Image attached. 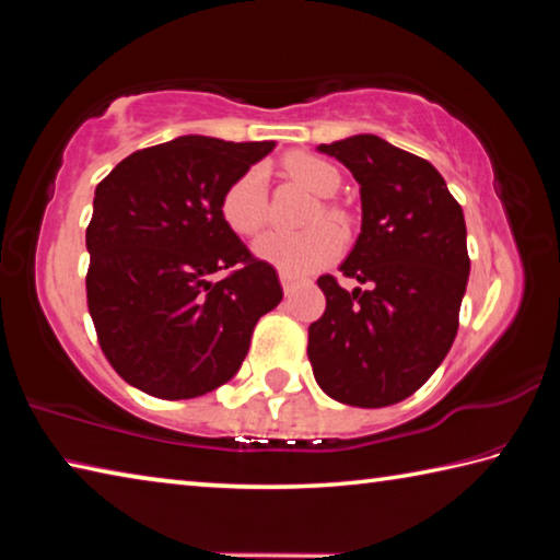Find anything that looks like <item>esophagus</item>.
Masks as SVG:
<instances>
[{
    "label": "esophagus",
    "instance_id": "esophagus-1",
    "mask_svg": "<svg viewBox=\"0 0 560 560\" xmlns=\"http://www.w3.org/2000/svg\"><path fill=\"white\" fill-rule=\"evenodd\" d=\"M279 279H281L283 293H291L293 289H296V283H299V277H293V273H287V271H279Z\"/></svg>",
    "mask_w": 560,
    "mask_h": 560
}]
</instances>
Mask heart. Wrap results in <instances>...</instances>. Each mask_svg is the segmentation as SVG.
Listing matches in <instances>:
<instances>
[{"label": "heart", "mask_w": 560, "mask_h": 560, "mask_svg": "<svg viewBox=\"0 0 560 560\" xmlns=\"http://www.w3.org/2000/svg\"><path fill=\"white\" fill-rule=\"evenodd\" d=\"M283 170L320 197H330L340 185V173L336 165L316 155H291L283 160ZM220 214L224 224L240 236H252L261 230L269 214L267 175H264L261 167L244 170L242 175H236L226 185L220 200ZM320 214L330 222L340 220L338 210L330 205L320 207L314 222L320 220ZM340 249H343V236L328 224H318L314 230L299 234L271 230L259 236L257 244H254V252H257L259 259L277 267L279 271L293 273V277L326 267V264L338 257Z\"/></svg>", "instance_id": "heart-1"}]
</instances>
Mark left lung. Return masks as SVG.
I'll return each instance as SVG.
<instances>
[{
    "mask_svg": "<svg viewBox=\"0 0 560 560\" xmlns=\"http://www.w3.org/2000/svg\"><path fill=\"white\" fill-rule=\"evenodd\" d=\"M318 150L360 185L363 226L340 271L365 289L318 279L326 311L308 328V360L334 400L387 407L428 383L454 343L469 279L467 226L428 160L377 136Z\"/></svg>",
    "mask_w": 560,
    "mask_h": 560,
    "instance_id": "8db88e82",
    "label": "left lung"
}]
</instances>
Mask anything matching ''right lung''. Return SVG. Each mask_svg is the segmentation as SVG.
I'll return each instance as SVG.
<instances>
[{
  "instance_id": "1",
  "label": "right lung",
  "mask_w": 560,
  "mask_h": 560,
  "mask_svg": "<svg viewBox=\"0 0 560 560\" xmlns=\"http://www.w3.org/2000/svg\"><path fill=\"white\" fill-rule=\"evenodd\" d=\"M271 148L183 136L136 150L98 183L86 230L89 314L103 355L138 390L187 400L224 385L257 320L279 306L277 269L220 214L226 185Z\"/></svg>"
}]
</instances>
